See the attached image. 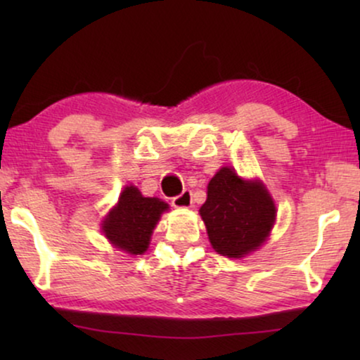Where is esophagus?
I'll return each instance as SVG.
<instances>
[{"label": "esophagus", "mask_w": 360, "mask_h": 360, "mask_svg": "<svg viewBox=\"0 0 360 360\" xmlns=\"http://www.w3.org/2000/svg\"><path fill=\"white\" fill-rule=\"evenodd\" d=\"M191 203H193V198H191L190 190H184L180 195L172 198V205H174L175 208H190Z\"/></svg>", "instance_id": "esophagus-1"}]
</instances>
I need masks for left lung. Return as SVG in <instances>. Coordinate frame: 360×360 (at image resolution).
<instances>
[{
  "mask_svg": "<svg viewBox=\"0 0 360 360\" xmlns=\"http://www.w3.org/2000/svg\"><path fill=\"white\" fill-rule=\"evenodd\" d=\"M200 214L216 252L238 259L267 238L275 223V205L260 181H244L223 167L208 184Z\"/></svg>",
  "mask_w": 360,
  "mask_h": 360,
  "instance_id": "left-lung-1",
  "label": "left lung"
}]
</instances>
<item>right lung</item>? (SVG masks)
<instances>
[{
	"label": "right lung",
	"mask_w": 360,
	"mask_h": 360,
	"mask_svg": "<svg viewBox=\"0 0 360 360\" xmlns=\"http://www.w3.org/2000/svg\"><path fill=\"white\" fill-rule=\"evenodd\" d=\"M169 208L165 201L142 196L136 186H126L115 210L103 221V233L111 244L129 254H142L160 214Z\"/></svg>",
	"instance_id": "add662e5"
}]
</instances>
